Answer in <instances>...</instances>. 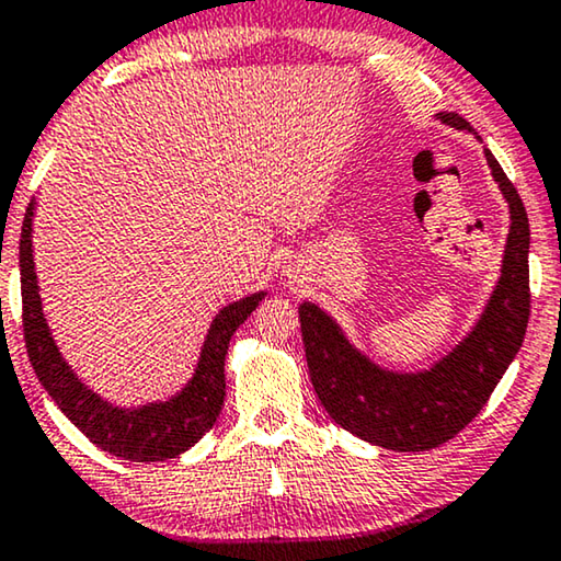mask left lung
<instances>
[{
  "instance_id": "8db88e82",
  "label": "left lung",
  "mask_w": 561,
  "mask_h": 561,
  "mask_svg": "<svg viewBox=\"0 0 561 561\" xmlns=\"http://www.w3.org/2000/svg\"><path fill=\"white\" fill-rule=\"evenodd\" d=\"M435 119L476 134L455 112H439ZM476 139L480 141L478 134ZM483 152L508 203V239L493 295L470 333L447 356L422 370L383 368L358 351L325 310L314 302L299 305L305 358L320 404L330 420L370 445L424 453L453 439L485 407L524 343L531 310L528 216L491 149Z\"/></svg>"
}]
</instances>
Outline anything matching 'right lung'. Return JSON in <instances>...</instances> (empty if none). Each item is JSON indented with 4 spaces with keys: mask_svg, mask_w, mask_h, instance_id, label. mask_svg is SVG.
<instances>
[{
    "mask_svg": "<svg viewBox=\"0 0 561 561\" xmlns=\"http://www.w3.org/2000/svg\"><path fill=\"white\" fill-rule=\"evenodd\" d=\"M35 201H30L20 236V282H22V325H25L27 356L37 381L50 393L62 414L89 437L93 445L114 457L131 462H160L191 449L216 424L226 397L224 363L231 335L266 297L264 289L226 305L213 318L193 376L183 389L168 399L147 401L139 407H119L81 381L73 366L55 343L43 312L33 256Z\"/></svg>",
    "mask_w": 561,
    "mask_h": 561,
    "instance_id": "add662e5",
    "label": "right lung"
}]
</instances>
